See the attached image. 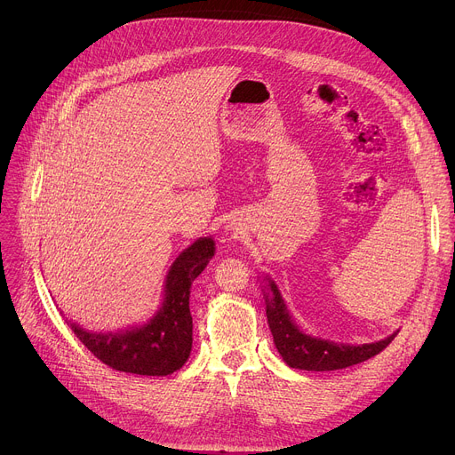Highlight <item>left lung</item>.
Here are the masks:
<instances>
[{"instance_id": "8db88e82", "label": "left lung", "mask_w": 455, "mask_h": 455, "mask_svg": "<svg viewBox=\"0 0 455 455\" xmlns=\"http://www.w3.org/2000/svg\"><path fill=\"white\" fill-rule=\"evenodd\" d=\"M268 284L265 286V304L268 326L274 335V344L283 356V360L293 367L302 371H337L346 369L349 365L365 362L383 351L388 344L395 340L398 331L388 335L383 340L372 344H340L333 340H326L320 337H313L304 333L290 315L286 302L277 288V284L267 277Z\"/></svg>"}]
</instances>
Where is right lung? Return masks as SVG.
Returning <instances> with one entry per match:
<instances>
[{
  "mask_svg": "<svg viewBox=\"0 0 455 455\" xmlns=\"http://www.w3.org/2000/svg\"><path fill=\"white\" fill-rule=\"evenodd\" d=\"M216 251L212 237H200L171 265L158 311L142 326L116 333H92L67 320L76 337L115 371L142 376H167L187 362L192 349L190 286Z\"/></svg>",
  "mask_w": 455,
  "mask_h": 455,
  "instance_id": "right-lung-1",
  "label": "right lung"
}]
</instances>
